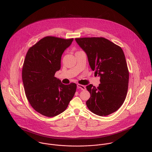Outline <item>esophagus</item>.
<instances>
[{"label":"esophagus","mask_w":152,"mask_h":152,"mask_svg":"<svg viewBox=\"0 0 152 152\" xmlns=\"http://www.w3.org/2000/svg\"><path fill=\"white\" fill-rule=\"evenodd\" d=\"M77 87L78 88H80L81 90H86V87H85L84 86H83V85H81V84H78Z\"/></svg>","instance_id":"obj_1"}]
</instances>
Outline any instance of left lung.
I'll use <instances>...</instances> for the list:
<instances>
[{"label":"left lung","instance_id":"1","mask_svg":"<svg viewBox=\"0 0 152 152\" xmlns=\"http://www.w3.org/2000/svg\"><path fill=\"white\" fill-rule=\"evenodd\" d=\"M85 51L89 64L100 77L99 86H87L91 96L87 107L99 116H107L116 111L126 98L129 71L124 53L119 46L103 37L75 39Z\"/></svg>","mask_w":152,"mask_h":152}]
</instances>
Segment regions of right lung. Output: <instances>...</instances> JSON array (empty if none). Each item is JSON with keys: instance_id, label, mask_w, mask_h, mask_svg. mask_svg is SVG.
I'll return each instance as SVG.
<instances>
[{"instance_id": "right-lung-1", "label": "right lung", "mask_w": 152, "mask_h": 152, "mask_svg": "<svg viewBox=\"0 0 152 152\" xmlns=\"http://www.w3.org/2000/svg\"><path fill=\"white\" fill-rule=\"evenodd\" d=\"M73 40L47 36L26 54L22 69L26 96L33 108L44 116L63 112L75 93V83L64 85L54 77L61 68L63 53Z\"/></svg>"}]
</instances>
